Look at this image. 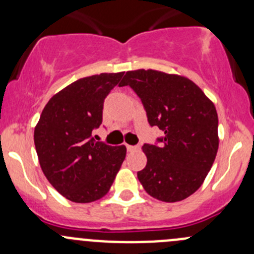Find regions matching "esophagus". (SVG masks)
Returning <instances> with one entry per match:
<instances>
[{"instance_id": "esophagus-1", "label": "esophagus", "mask_w": 254, "mask_h": 254, "mask_svg": "<svg viewBox=\"0 0 254 254\" xmlns=\"http://www.w3.org/2000/svg\"><path fill=\"white\" fill-rule=\"evenodd\" d=\"M127 151H130V152H131V151L139 150L140 146H139V145H135V146H132V145H127Z\"/></svg>"}]
</instances>
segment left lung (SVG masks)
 <instances>
[{"label":"left lung","instance_id":"obj_1","mask_svg":"<svg viewBox=\"0 0 254 254\" xmlns=\"http://www.w3.org/2000/svg\"><path fill=\"white\" fill-rule=\"evenodd\" d=\"M137 94L147 122L165 134L143 143L147 163L137 172L143 189L166 203L198 190L219 148L215 106L190 79L155 70L127 71L119 87Z\"/></svg>","mask_w":254,"mask_h":254}]
</instances>
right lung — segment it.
Returning a JSON list of instances; mask_svg holds the SVG:
<instances>
[{"mask_svg": "<svg viewBox=\"0 0 254 254\" xmlns=\"http://www.w3.org/2000/svg\"><path fill=\"white\" fill-rule=\"evenodd\" d=\"M124 72L79 78L56 93L34 130L40 167L51 186L75 203H91L108 193L123 161L125 146L96 141L103 120L104 99Z\"/></svg>", "mask_w": 254, "mask_h": 254, "instance_id": "1", "label": "right lung"}]
</instances>
